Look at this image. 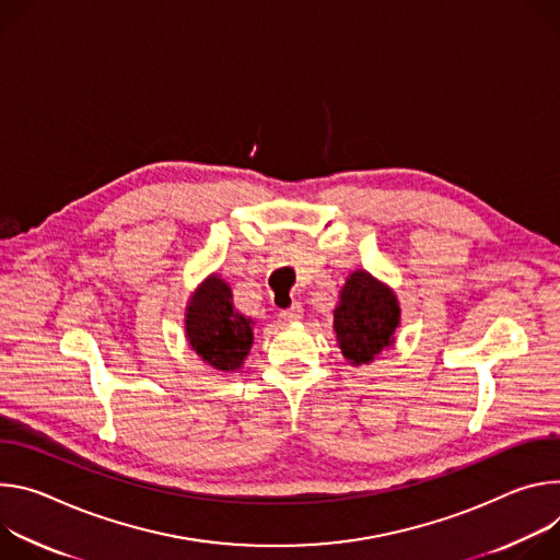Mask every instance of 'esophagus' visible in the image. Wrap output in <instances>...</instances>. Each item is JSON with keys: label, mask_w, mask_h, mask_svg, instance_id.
<instances>
[{"label": "esophagus", "mask_w": 560, "mask_h": 560, "mask_svg": "<svg viewBox=\"0 0 560 560\" xmlns=\"http://www.w3.org/2000/svg\"><path fill=\"white\" fill-rule=\"evenodd\" d=\"M302 318V304H291L289 308H282L280 312V320L282 323H298Z\"/></svg>", "instance_id": "1"}]
</instances>
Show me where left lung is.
Returning <instances> with one entry per match:
<instances>
[{
	"mask_svg": "<svg viewBox=\"0 0 560 560\" xmlns=\"http://www.w3.org/2000/svg\"><path fill=\"white\" fill-rule=\"evenodd\" d=\"M400 308L392 289L366 271L347 278L340 304L334 312V329L342 355L351 364H366L394 342Z\"/></svg>",
	"mask_w": 560,
	"mask_h": 560,
	"instance_id": "8db88e82",
	"label": "left lung"
}]
</instances>
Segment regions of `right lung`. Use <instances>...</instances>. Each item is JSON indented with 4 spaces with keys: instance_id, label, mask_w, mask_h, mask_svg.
I'll return each instance as SVG.
<instances>
[{
    "instance_id": "add662e5",
    "label": "right lung",
    "mask_w": 560,
    "mask_h": 560,
    "mask_svg": "<svg viewBox=\"0 0 560 560\" xmlns=\"http://www.w3.org/2000/svg\"><path fill=\"white\" fill-rule=\"evenodd\" d=\"M231 298L229 284L211 276L186 306V338L220 371L237 369L254 345L252 320L235 312Z\"/></svg>"
}]
</instances>
